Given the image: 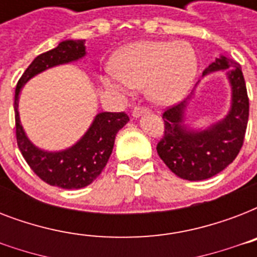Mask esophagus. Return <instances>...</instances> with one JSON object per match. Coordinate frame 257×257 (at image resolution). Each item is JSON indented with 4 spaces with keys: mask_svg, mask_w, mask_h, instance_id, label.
<instances>
[{
    "mask_svg": "<svg viewBox=\"0 0 257 257\" xmlns=\"http://www.w3.org/2000/svg\"><path fill=\"white\" fill-rule=\"evenodd\" d=\"M144 113H148V109L144 108V106H135L132 110L133 117H139L141 114H144Z\"/></svg>",
    "mask_w": 257,
    "mask_h": 257,
    "instance_id": "34e87169",
    "label": "esophagus"
}]
</instances>
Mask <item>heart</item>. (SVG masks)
I'll return each instance as SVG.
<instances>
[{"instance_id": "b5f03b06", "label": "heart", "mask_w": 257, "mask_h": 257, "mask_svg": "<svg viewBox=\"0 0 257 257\" xmlns=\"http://www.w3.org/2000/svg\"><path fill=\"white\" fill-rule=\"evenodd\" d=\"M106 82L118 88L140 89L157 106L179 102L197 74L195 50L183 42L140 41L125 46L112 62Z\"/></svg>"}]
</instances>
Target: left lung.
Instances as JSON below:
<instances>
[{
	"mask_svg": "<svg viewBox=\"0 0 257 257\" xmlns=\"http://www.w3.org/2000/svg\"><path fill=\"white\" fill-rule=\"evenodd\" d=\"M225 70L231 84V109L223 120L205 129H192L184 124L187 100L163 113L164 136L157 144V153L176 176L189 181L209 179L225 169L243 147L249 116V100L241 66L232 58L220 56L203 72Z\"/></svg>",
	"mask_w": 257,
	"mask_h": 257,
	"instance_id": "obj_1",
	"label": "left lung"
}]
</instances>
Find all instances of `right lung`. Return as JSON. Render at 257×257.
Instances as JSON below:
<instances>
[{"label": "right lung", "mask_w": 257, "mask_h": 257, "mask_svg": "<svg viewBox=\"0 0 257 257\" xmlns=\"http://www.w3.org/2000/svg\"><path fill=\"white\" fill-rule=\"evenodd\" d=\"M86 54L85 40H66L54 49L34 58L21 78L14 94L17 145L32 171L45 183L64 189H80L100 176L112 155L117 132L129 121L126 113H98L86 133L70 148L49 152L37 148L28 139L18 113V97L22 86L36 74L53 66L77 61Z\"/></svg>", "instance_id": "1"}]
</instances>
